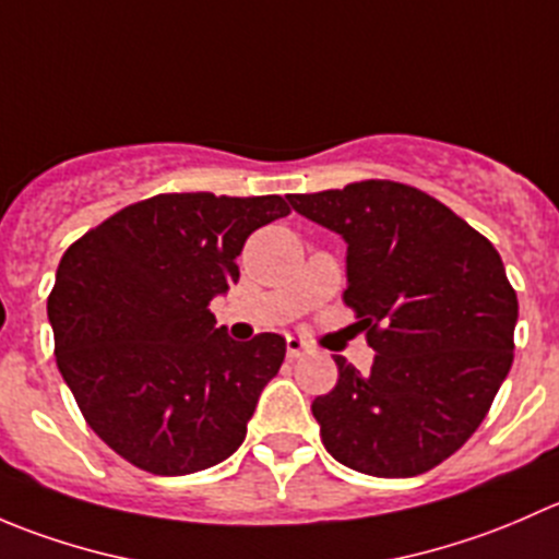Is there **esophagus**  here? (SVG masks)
<instances>
[{"instance_id": "1", "label": "esophagus", "mask_w": 559, "mask_h": 559, "mask_svg": "<svg viewBox=\"0 0 559 559\" xmlns=\"http://www.w3.org/2000/svg\"><path fill=\"white\" fill-rule=\"evenodd\" d=\"M306 354V343L300 341L297 335H286V357L289 359H297Z\"/></svg>"}]
</instances>
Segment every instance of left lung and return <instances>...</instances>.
Wrapping results in <instances>:
<instances>
[{"instance_id":"left-lung-1","label":"left lung","mask_w":559,"mask_h":559,"mask_svg":"<svg viewBox=\"0 0 559 559\" xmlns=\"http://www.w3.org/2000/svg\"><path fill=\"white\" fill-rule=\"evenodd\" d=\"M300 216L346 240L343 300L376 359L313 400L324 449L346 467L408 478L476 432L514 362L520 302L500 253L443 202L394 180L289 194Z\"/></svg>"}]
</instances>
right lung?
Segmentation results:
<instances>
[{
	"label": "right lung",
	"mask_w": 559,
	"mask_h": 559,
	"mask_svg": "<svg viewBox=\"0 0 559 559\" xmlns=\"http://www.w3.org/2000/svg\"><path fill=\"white\" fill-rule=\"evenodd\" d=\"M286 213L278 194H156L61 257L48 297L56 365L88 427L140 471L186 476L243 443L286 341H233L207 306L238 284L248 235Z\"/></svg>",
	"instance_id": "1"
}]
</instances>
